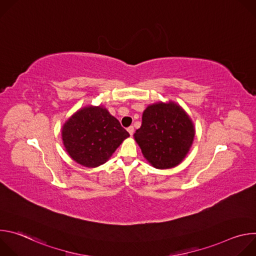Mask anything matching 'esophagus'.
Masks as SVG:
<instances>
[{
    "label": "esophagus",
    "mask_w": 256,
    "mask_h": 256,
    "mask_svg": "<svg viewBox=\"0 0 256 256\" xmlns=\"http://www.w3.org/2000/svg\"><path fill=\"white\" fill-rule=\"evenodd\" d=\"M128 134H130V136H132V134H134V126H128Z\"/></svg>",
    "instance_id": "obj_1"
}]
</instances>
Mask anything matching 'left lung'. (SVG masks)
Returning <instances> with one entry per match:
<instances>
[{
    "label": "left lung",
    "instance_id": "8db88e82",
    "mask_svg": "<svg viewBox=\"0 0 256 256\" xmlns=\"http://www.w3.org/2000/svg\"><path fill=\"white\" fill-rule=\"evenodd\" d=\"M194 126L179 104L157 102L144 109L142 126L134 136L144 157L157 169L177 166L188 155Z\"/></svg>",
    "mask_w": 256,
    "mask_h": 256
}]
</instances>
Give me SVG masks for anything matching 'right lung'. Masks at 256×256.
I'll list each match as a JSON object with an SVG mask.
<instances>
[{
  "label": "right lung",
  "mask_w": 256,
  "mask_h": 256,
  "mask_svg": "<svg viewBox=\"0 0 256 256\" xmlns=\"http://www.w3.org/2000/svg\"><path fill=\"white\" fill-rule=\"evenodd\" d=\"M130 134L103 106L79 109L62 126L66 151L78 164L94 168L112 156Z\"/></svg>",
  "instance_id": "add662e5"
}]
</instances>
